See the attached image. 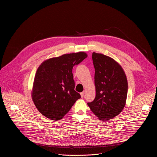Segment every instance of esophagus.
Returning a JSON list of instances; mask_svg holds the SVG:
<instances>
[{
    "instance_id": "obj_1",
    "label": "esophagus",
    "mask_w": 157,
    "mask_h": 157,
    "mask_svg": "<svg viewBox=\"0 0 157 157\" xmlns=\"http://www.w3.org/2000/svg\"><path fill=\"white\" fill-rule=\"evenodd\" d=\"M80 94H81V98H83V96H84V91H82V93H81Z\"/></svg>"
}]
</instances>
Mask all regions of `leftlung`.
<instances>
[{
  "label": "left lung",
  "mask_w": 157,
  "mask_h": 157,
  "mask_svg": "<svg viewBox=\"0 0 157 157\" xmlns=\"http://www.w3.org/2000/svg\"><path fill=\"white\" fill-rule=\"evenodd\" d=\"M92 58L96 98L87 105L101 121H108L119 115L125 107L127 79L121 66L114 59L95 52Z\"/></svg>",
  "instance_id": "left-lung-1"
}]
</instances>
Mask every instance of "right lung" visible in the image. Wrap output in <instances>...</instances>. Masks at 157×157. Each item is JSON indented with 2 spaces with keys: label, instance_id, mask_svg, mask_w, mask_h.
I'll use <instances>...</instances> for the list:
<instances>
[{
  "label": "right lung",
  "instance_id": "obj_1",
  "mask_svg": "<svg viewBox=\"0 0 157 157\" xmlns=\"http://www.w3.org/2000/svg\"><path fill=\"white\" fill-rule=\"evenodd\" d=\"M82 52L65 54L43 61L37 69L32 88L33 101L46 117L61 119L81 95L75 90V65L87 58Z\"/></svg>",
  "mask_w": 157,
  "mask_h": 157
}]
</instances>
